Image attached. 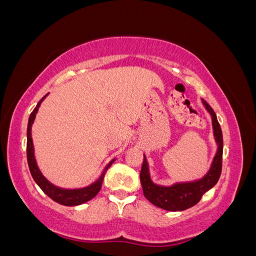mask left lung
Returning <instances> with one entry per match:
<instances>
[{
	"label": "left lung",
	"instance_id": "left-lung-1",
	"mask_svg": "<svg viewBox=\"0 0 256 256\" xmlns=\"http://www.w3.org/2000/svg\"><path fill=\"white\" fill-rule=\"evenodd\" d=\"M202 104L212 117V133L217 144L216 154L214 156L210 169L204 177L196 180L177 182L171 185H160L152 180L150 172V166L144 154V163L140 172V182L142 185L144 196L156 207L169 212H182L196 206L201 200L204 194L212 188L218 182L222 171V155H223V136L222 130L217 120L216 114L212 108L204 100Z\"/></svg>",
	"mask_w": 256,
	"mask_h": 256
}]
</instances>
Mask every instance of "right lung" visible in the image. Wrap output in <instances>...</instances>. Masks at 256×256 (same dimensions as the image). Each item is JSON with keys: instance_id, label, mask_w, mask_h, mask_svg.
Wrapping results in <instances>:
<instances>
[{"instance_id": "1", "label": "right lung", "mask_w": 256, "mask_h": 256, "mask_svg": "<svg viewBox=\"0 0 256 256\" xmlns=\"http://www.w3.org/2000/svg\"><path fill=\"white\" fill-rule=\"evenodd\" d=\"M49 94V93H48ZM48 94H46L39 101V104H36V109L33 110V112L30 114L28 118V162L30 166V174L34 179V182H36L38 186L44 190V192L47 194V196L50 198L52 200L63 206H68V207H72V206H79L85 204V202L90 201L93 199V198L96 196V194L100 192L102 188V182H104V174L106 170L109 169L110 166L115 162V158H112L108 164L104 166V171L100 174L96 180L92 182V184L85 186V188H60V186H56L48 180L47 178L44 176V174L41 172L39 166H38L36 158V150H34V144H33V139H32V126L34 124V120H36V114L39 112V108L41 104H42L44 100L48 96Z\"/></svg>"}]
</instances>
